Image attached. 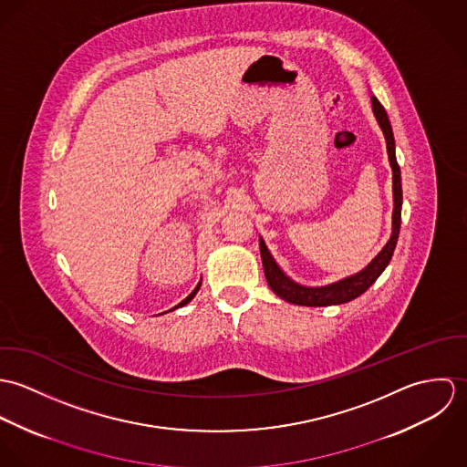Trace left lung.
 Masks as SVG:
<instances>
[{
	"instance_id": "1",
	"label": "left lung",
	"mask_w": 467,
	"mask_h": 467,
	"mask_svg": "<svg viewBox=\"0 0 467 467\" xmlns=\"http://www.w3.org/2000/svg\"><path fill=\"white\" fill-rule=\"evenodd\" d=\"M372 102V111L374 117L381 128V131L385 134L387 140V152H389V161L392 167V192H394V212H392V234L389 243L383 246V250L370 261V265L363 267L361 271L345 276L337 282L327 284V285H318V287H309V285H302L298 282H295L293 278H289L280 266L276 265V261L273 259V255L267 250L265 239H259V246H261V257H263V266H265V275H266L267 284L273 289V293L276 296H280L282 300L295 304V306H307V307H326V306H339V304H347L354 298H358L359 295H363L376 280L378 276L385 271V267L389 266L396 244H398V237H400V206H402V189H400V171L396 160V141H394V133H392V126L389 120V115L385 111V108L381 106V102L372 95L370 99Z\"/></svg>"
}]
</instances>
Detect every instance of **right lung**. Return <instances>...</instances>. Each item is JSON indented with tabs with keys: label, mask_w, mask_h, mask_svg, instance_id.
<instances>
[{
	"label": "right lung",
	"mask_w": 467,
	"mask_h": 467,
	"mask_svg": "<svg viewBox=\"0 0 467 467\" xmlns=\"http://www.w3.org/2000/svg\"><path fill=\"white\" fill-rule=\"evenodd\" d=\"M200 287H201V282H200V284H198V285H196V289H194V291H192V293H191V295H189V296H187V298H185V300H182V302H180V304H178V306H176V307H172V309H171V311H174V309H178V307H183V306H187V304H189V302H191V300H192V298H194V296H196V293H198V291H200Z\"/></svg>",
	"instance_id": "1"
}]
</instances>
